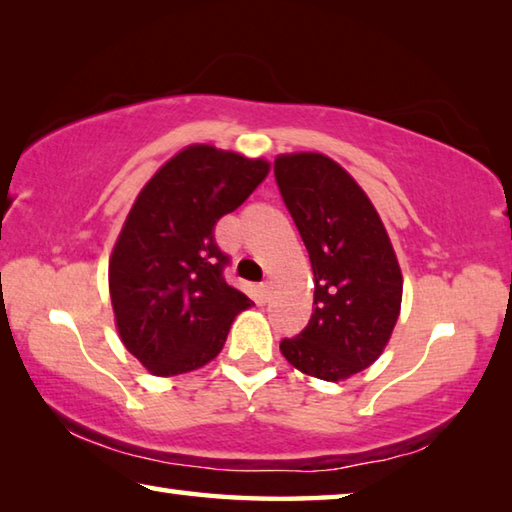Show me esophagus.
<instances>
[{"label":"esophagus","mask_w":512,"mask_h":512,"mask_svg":"<svg viewBox=\"0 0 512 512\" xmlns=\"http://www.w3.org/2000/svg\"><path fill=\"white\" fill-rule=\"evenodd\" d=\"M262 293H264V296H271V293H273V282L271 280L262 282Z\"/></svg>","instance_id":"obj_1"}]
</instances>
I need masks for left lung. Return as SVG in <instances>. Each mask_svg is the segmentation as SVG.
I'll return each instance as SVG.
<instances>
[{
    "label": "left lung",
    "instance_id": "left-lung-1",
    "mask_svg": "<svg viewBox=\"0 0 512 512\" xmlns=\"http://www.w3.org/2000/svg\"><path fill=\"white\" fill-rule=\"evenodd\" d=\"M275 180L309 253L314 314L280 343L293 368L343 381L372 366L391 341L402 307V271L375 205L323 153H282Z\"/></svg>",
    "mask_w": 512,
    "mask_h": 512
}]
</instances>
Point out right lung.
<instances>
[{"label":"right lung","mask_w":512,"mask_h":512,"mask_svg":"<svg viewBox=\"0 0 512 512\" xmlns=\"http://www.w3.org/2000/svg\"><path fill=\"white\" fill-rule=\"evenodd\" d=\"M271 162L189 144L137 194L108 264L121 343L155 377L203 368L253 305L223 280L214 225L246 201Z\"/></svg>","instance_id":"1"}]
</instances>
